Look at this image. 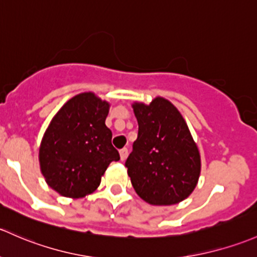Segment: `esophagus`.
<instances>
[{
	"instance_id": "34e87169",
	"label": "esophagus",
	"mask_w": 257,
	"mask_h": 257,
	"mask_svg": "<svg viewBox=\"0 0 257 257\" xmlns=\"http://www.w3.org/2000/svg\"><path fill=\"white\" fill-rule=\"evenodd\" d=\"M119 155H120V160L124 161L126 159V156H128V149L126 148H123V149L119 150Z\"/></svg>"
}]
</instances>
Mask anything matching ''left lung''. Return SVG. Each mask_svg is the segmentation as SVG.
I'll use <instances>...</instances> for the list:
<instances>
[{"mask_svg":"<svg viewBox=\"0 0 257 257\" xmlns=\"http://www.w3.org/2000/svg\"><path fill=\"white\" fill-rule=\"evenodd\" d=\"M139 131L125 161L138 196L151 206L187 198L198 183L201 155L182 114L169 99L132 104Z\"/></svg>","mask_w":257,"mask_h":257,"instance_id":"left-lung-1","label":"left lung"}]
</instances>
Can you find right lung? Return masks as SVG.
Wrapping results in <instances>:
<instances>
[{"mask_svg": "<svg viewBox=\"0 0 257 257\" xmlns=\"http://www.w3.org/2000/svg\"><path fill=\"white\" fill-rule=\"evenodd\" d=\"M110 104L93 92L74 96L58 110L39 148L40 171L55 192L82 198L97 190L108 165L119 160L106 118Z\"/></svg>", "mask_w": 257, "mask_h": 257, "instance_id": "obj_1", "label": "right lung"}]
</instances>
